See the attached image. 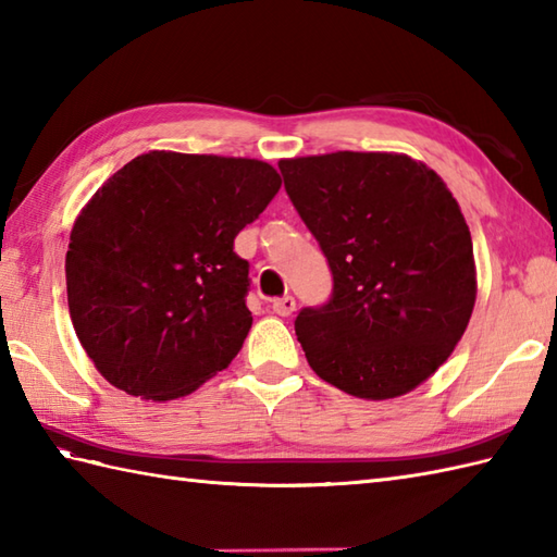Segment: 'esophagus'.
<instances>
[{"label":"esophagus","mask_w":557,"mask_h":557,"mask_svg":"<svg viewBox=\"0 0 557 557\" xmlns=\"http://www.w3.org/2000/svg\"><path fill=\"white\" fill-rule=\"evenodd\" d=\"M271 310H274L278 317H290L295 310V298L293 295H286V298H278L271 302Z\"/></svg>","instance_id":"34e87169"}]
</instances>
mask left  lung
Returning a JSON list of instances; mask_svg holds the SVG:
<instances>
[{
    "label": "left lung",
    "mask_w": 557,
    "mask_h": 557,
    "mask_svg": "<svg viewBox=\"0 0 557 557\" xmlns=\"http://www.w3.org/2000/svg\"><path fill=\"white\" fill-rule=\"evenodd\" d=\"M278 169L333 274L331 300L295 319L307 362L355 398L414 391L448 360L476 300L472 236L448 185L395 152L295 157Z\"/></svg>",
    "instance_id": "8db88e82"
}]
</instances>
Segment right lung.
Here are the masks:
<instances>
[{"instance_id": "obj_1", "label": "right lung", "mask_w": 557, "mask_h": 557, "mask_svg": "<svg viewBox=\"0 0 557 557\" xmlns=\"http://www.w3.org/2000/svg\"><path fill=\"white\" fill-rule=\"evenodd\" d=\"M278 188L259 159L152 150L92 195L71 228L66 290L111 386L164 403L231 364L252 326L250 264L233 240Z\"/></svg>"}]
</instances>
